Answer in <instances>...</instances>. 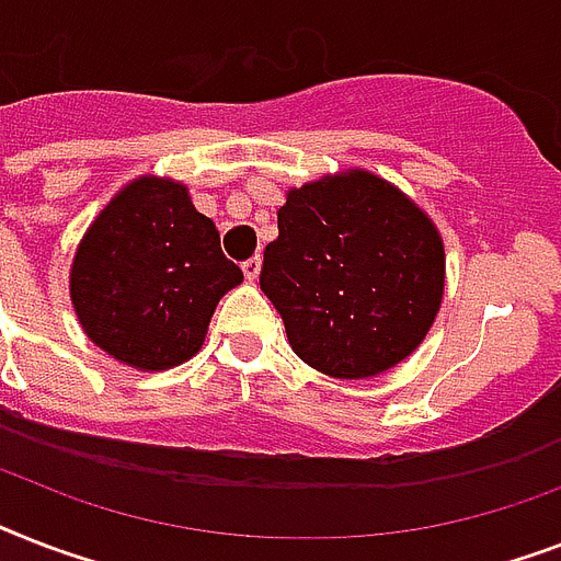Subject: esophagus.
<instances>
[{
  "label": "esophagus",
  "instance_id": "34e87169",
  "mask_svg": "<svg viewBox=\"0 0 561 561\" xmlns=\"http://www.w3.org/2000/svg\"><path fill=\"white\" fill-rule=\"evenodd\" d=\"M241 271H244L247 282L259 279V273H262V255H253V259H247V262L241 264Z\"/></svg>",
  "mask_w": 561,
  "mask_h": 561
}]
</instances>
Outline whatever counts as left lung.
<instances>
[{"mask_svg": "<svg viewBox=\"0 0 561 561\" xmlns=\"http://www.w3.org/2000/svg\"><path fill=\"white\" fill-rule=\"evenodd\" d=\"M259 285L290 350L317 373L358 381L431 332L445 290L443 236L425 209L367 169L288 188Z\"/></svg>", "mask_w": 561, "mask_h": 561, "instance_id": "obj_1", "label": "left lung"}]
</instances>
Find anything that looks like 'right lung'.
<instances>
[{"label": "right lung", "instance_id": "1", "mask_svg": "<svg viewBox=\"0 0 561 561\" xmlns=\"http://www.w3.org/2000/svg\"><path fill=\"white\" fill-rule=\"evenodd\" d=\"M244 273L180 180L142 174L95 215L69 267L83 334L118 364L160 373L197 355Z\"/></svg>", "mask_w": 561, "mask_h": 561}]
</instances>
